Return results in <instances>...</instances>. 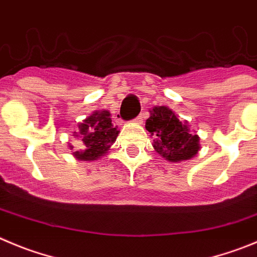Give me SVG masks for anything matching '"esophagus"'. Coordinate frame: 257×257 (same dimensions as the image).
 I'll return each mask as SVG.
<instances>
[{"label": "esophagus", "instance_id": "esophagus-1", "mask_svg": "<svg viewBox=\"0 0 257 257\" xmlns=\"http://www.w3.org/2000/svg\"><path fill=\"white\" fill-rule=\"evenodd\" d=\"M134 121H136V123H138V124H141L143 121V116L142 115H140V116H137L136 119H134Z\"/></svg>", "mask_w": 257, "mask_h": 257}]
</instances>
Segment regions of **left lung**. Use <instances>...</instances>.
Instances as JSON below:
<instances>
[{"label": "left lung", "mask_w": 257, "mask_h": 257, "mask_svg": "<svg viewBox=\"0 0 257 257\" xmlns=\"http://www.w3.org/2000/svg\"><path fill=\"white\" fill-rule=\"evenodd\" d=\"M146 129L155 136L156 152L170 162L190 160L200 150L198 134L190 133L188 123H181L167 106H155L150 110Z\"/></svg>", "instance_id": "left-lung-1"}]
</instances>
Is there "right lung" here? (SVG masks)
<instances>
[{
    "mask_svg": "<svg viewBox=\"0 0 257 257\" xmlns=\"http://www.w3.org/2000/svg\"><path fill=\"white\" fill-rule=\"evenodd\" d=\"M117 134L119 131L111 124L110 112L95 111L78 124V132H74V137H80L85 150L76 151L73 156L80 161H95L109 151Z\"/></svg>",
    "mask_w": 257,
    "mask_h": 257,
    "instance_id": "right-lung-1",
    "label": "right lung"
}]
</instances>
